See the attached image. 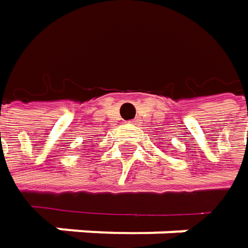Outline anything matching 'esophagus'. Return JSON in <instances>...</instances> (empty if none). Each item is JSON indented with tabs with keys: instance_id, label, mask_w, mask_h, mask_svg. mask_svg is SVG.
I'll return each instance as SVG.
<instances>
[{
	"instance_id": "esophagus-1",
	"label": "esophagus",
	"mask_w": 248,
	"mask_h": 248,
	"mask_svg": "<svg viewBox=\"0 0 248 248\" xmlns=\"http://www.w3.org/2000/svg\"><path fill=\"white\" fill-rule=\"evenodd\" d=\"M138 122H139V121H130V122H129V124H138Z\"/></svg>"
}]
</instances>
